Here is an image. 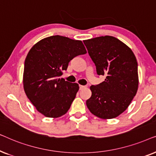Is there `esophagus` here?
<instances>
[{
	"mask_svg": "<svg viewBox=\"0 0 156 156\" xmlns=\"http://www.w3.org/2000/svg\"><path fill=\"white\" fill-rule=\"evenodd\" d=\"M85 86H83V85H80V90H82L83 89L85 88Z\"/></svg>",
	"mask_w": 156,
	"mask_h": 156,
	"instance_id": "34e87169",
	"label": "esophagus"
}]
</instances>
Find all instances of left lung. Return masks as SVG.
I'll use <instances>...</instances> for the list:
<instances>
[{"label":"left lung","mask_w":156,"mask_h":156,"mask_svg":"<svg viewBox=\"0 0 156 156\" xmlns=\"http://www.w3.org/2000/svg\"><path fill=\"white\" fill-rule=\"evenodd\" d=\"M98 75L105 80L91 85L86 104L91 114L103 119L116 118L124 112L138 87V63L132 50L117 38L101 36L84 40Z\"/></svg>","instance_id":"1"}]
</instances>
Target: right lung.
<instances>
[{
    "label": "right lung",
    "mask_w": 156,
    "mask_h": 156,
    "mask_svg": "<svg viewBox=\"0 0 156 156\" xmlns=\"http://www.w3.org/2000/svg\"><path fill=\"white\" fill-rule=\"evenodd\" d=\"M87 53L81 40L60 35L37 42L25 60L23 87L40 113L58 118L67 112L79 90V84L60 79L74 57Z\"/></svg>",
    "instance_id": "add662e5"
}]
</instances>
